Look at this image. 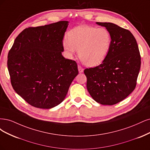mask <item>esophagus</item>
<instances>
[{
    "label": "esophagus",
    "mask_w": 150,
    "mask_h": 150,
    "mask_svg": "<svg viewBox=\"0 0 150 150\" xmlns=\"http://www.w3.org/2000/svg\"><path fill=\"white\" fill-rule=\"evenodd\" d=\"M78 69H79V73H83V69L80 65H78Z\"/></svg>",
    "instance_id": "34e87169"
}]
</instances>
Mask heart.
<instances>
[{
  "mask_svg": "<svg viewBox=\"0 0 150 150\" xmlns=\"http://www.w3.org/2000/svg\"><path fill=\"white\" fill-rule=\"evenodd\" d=\"M63 45L71 57L79 50L80 59L85 65L95 67L107 58L112 46V36L105 28L82 25L69 32Z\"/></svg>",
  "mask_w": 150,
  "mask_h": 150,
  "instance_id": "heart-1",
  "label": "heart"
}]
</instances>
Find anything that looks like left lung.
Listing matches in <instances>:
<instances>
[{"label": "left lung", "instance_id": "left-lung-1", "mask_svg": "<svg viewBox=\"0 0 150 150\" xmlns=\"http://www.w3.org/2000/svg\"><path fill=\"white\" fill-rule=\"evenodd\" d=\"M112 36V46L105 60L94 68L86 69V88L96 102L113 105L134 90L141 66L136 39L129 30L110 22H96Z\"/></svg>", "mask_w": 150, "mask_h": 150}]
</instances>
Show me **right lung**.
Masks as SVG:
<instances>
[{
  "mask_svg": "<svg viewBox=\"0 0 150 150\" xmlns=\"http://www.w3.org/2000/svg\"><path fill=\"white\" fill-rule=\"evenodd\" d=\"M69 23L60 21L25 28L8 52L12 87L33 107L50 109L61 103L79 74L76 63L62 54Z\"/></svg>",
  "mask_w": 150,
  "mask_h": 150,
  "instance_id": "1",
  "label": "right lung"
}]
</instances>
